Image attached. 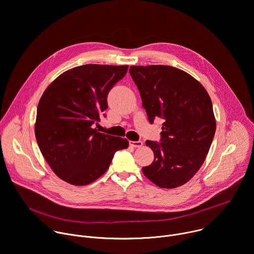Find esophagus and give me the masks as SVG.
I'll return each instance as SVG.
<instances>
[{
    "label": "esophagus",
    "instance_id": "1",
    "mask_svg": "<svg viewBox=\"0 0 254 254\" xmlns=\"http://www.w3.org/2000/svg\"><path fill=\"white\" fill-rule=\"evenodd\" d=\"M129 146L132 148H140L142 146V141H133L129 140Z\"/></svg>",
    "mask_w": 254,
    "mask_h": 254
}]
</instances>
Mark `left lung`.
I'll list each match as a JSON object with an SVG mask.
<instances>
[{
  "mask_svg": "<svg viewBox=\"0 0 254 254\" xmlns=\"http://www.w3.org/2000/svg\"><path fill=\"white\" fill-rule=\"evenodd\" d=\"M129 73L150 123L165 120L162 141H146L155 158L142 173L160 188L182 186L203 165L215 134L211 98L197 79L173 66H130Z\"/></svg>",
  "mask_w": 254,
  "mask_h": 254,
  "instance_id": "1",
  "label": "left lung"
}]
</instances>
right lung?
<instances>
[{
	"label": "right lung",
	"mask_w": 254,
	"mask_h": 254,
	"mask_svg": "<svg viewBox=\"0 0 254 254\" xmlns=\"http://www.w3.org/2000/svg\"><path fill=\"white\" fill-rule=\"evenodd\" d=\"M128 66L86 64L71 68L43 92L37 107L35 136L57 177L74 186L88 185L110 167L128 140L98 132L107 94Z\"/></svg>",
	"instance_id": "right-lung-1"
}]
</instances>
